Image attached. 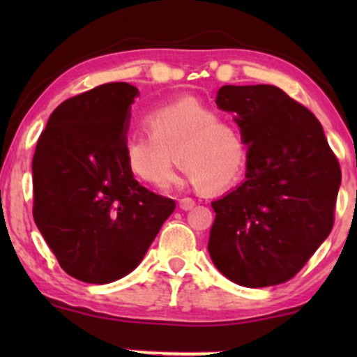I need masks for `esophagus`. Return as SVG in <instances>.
<instances>
[{
  "label": "esophagus",
  "mask_w": 357,
  "mask_h": 357,
  "mask_svg": "<svg viewBox=\"0 0 357 357\" xmlns=\"http://www.w3.org/2000/svg\"><path fill=\"white\" fill-rule=\"evenodd\" d=\"M179 208H181V210H184V211H190V210H192V208H195V202H192L191 198L179 199Z\"/></svg>",
  "instance_id": "1"
}]
</instances>
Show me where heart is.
Masks as SVG:
<instances>
[{"label": "heart", "mask_w": 357, "mask_h": 357, "mask_svg": "<svg viewBox=\"0 0 357 357\" xmlns=\"http://www.w3.org/2000/svg\"><path fill=\"white\" fill-rule=\"evenodd\" d=\"M144 134H130L122 155L130 174L151 186L166 188L174 158L184 181L203 192H221L240 181L248 147L235 126L195 97H183L147 114Z\"/></svg>", "instance_id": "heart-1"}]
</instances>
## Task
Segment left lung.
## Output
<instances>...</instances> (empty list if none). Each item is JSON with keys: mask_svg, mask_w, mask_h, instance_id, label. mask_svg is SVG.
Masks as SVG:
<instances>
[{"mask_svg": "<svg viewBox=\"0 0 357 357\" xmlns=\"http://www.w3.org/2000/svg\"><path fill=\"white\" fill-rule=\"evenodd\" d=\"M248 146L247 179L213 202L208 252L235 284L270 287L296 277L329 236L341 166L321 122L273 85H223Z\"/></svg>", "mask_w": 357, "mask_h": 357, "instance_id": "obj_1", "label": "left lung"}]
</instances>
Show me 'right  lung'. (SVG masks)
Here are the masks:
<instances>
[{
	"instance_id": "add662e5",
	"label": "right lung",
	"mask_w": 357,
	"mask_h": 357,
	"mask_svg": "<svg viewBox=\"0 0 357 357\" xmlns=\"http://www.w3.org/2000/svg\"><path fill=\"white\" fill-rule=\"evenodd\" d=\"M139 90L112 82L52 112L33 155V218L60 267L87 284L141 264L174 199L141 186L122 155Z\"/></svg>"
}]
</instances>
